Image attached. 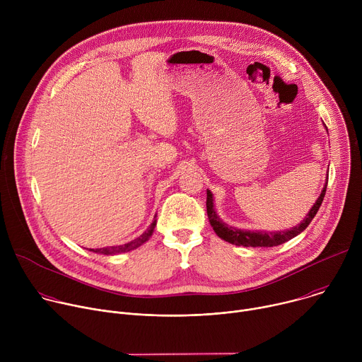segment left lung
<instances>
[{
    "label": "left lung",
    "mask_w": 362,
    "mask_h": 362,
    "mask_svg": "<svg viewBox=\"0 0 362 362\" xmlns=\"http://www.w3.org/2000/svg\"><path fill=\"white\" fill-rule=\"evenodd\" d=\"M325 129H327V126H325ZM327 132H328V129H327ZM327 185H328V180L325 182L320 197L317 199L313 208L309 209V212L303 218V221L300 223H298L296 226H293L291 229H285V230H274V232H271V230H249V229H238V228L229 226L216 214L215 203H214V194L209 189L206 190V194H208V197H206V209H208V218H209L211 226L214 228L215 233L221 239H223L232 245H236V246L272 247V246H278V245L285 243L289 239L298 236L300 232H303L308 228L309 223L313 222L317 212L320 211V206L322 204V200H324V196L327 192Z\"/></svg>",
    "instance_id": "1"
}]
</instances>
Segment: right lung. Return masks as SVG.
Here are the masks:
<instances>
[{"instance_id":"obj_1","label":"right lung","mask_w":362,"mask_h":362,"mask_svg":"<svg viewBox=\"0 0 362 362\" xmlns=\"http://www.w3.org/2000/svg\"><path fill=\"white\" fill-rule=\"evenodd\" d=\"M156 216H154L153 222L150 223V226L147 228V230H144L139 238L124 243V245H117V246H106V247H97V249H90L91 252H95V253H100V255H117V253H123V252H130V250H134L137 249L139 246H141L144 242H147L150 239V236L153 235L154 232V228H156Z\"/></svg>"}]
</instances>
